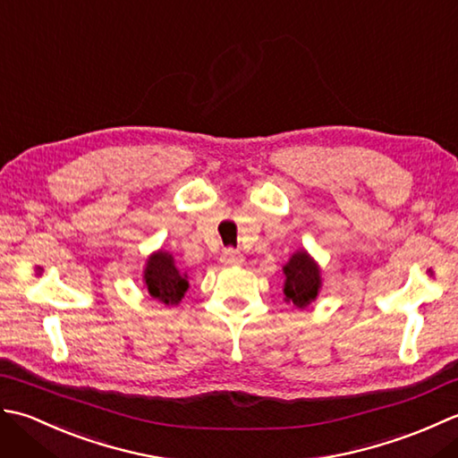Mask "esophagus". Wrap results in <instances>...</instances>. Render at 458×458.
Here are the masks:
<instances>
[{
    "mask_svg": "<svg viewBox=\"0 0 458 458\" xmlns=\"http://www.w3.org/2000/svg\"><path fill=\"white\" fill-rule=\"evenodd\" d=\"M241 260H242V257H241L239 250H235V249H225V250H223V255H221V263L223 265H239Z\"/></svg>",
    "mask_w": 458,
    "mask_h": 458,
    "instance_id": "esophagus-1",
    "label": "esophagus"
}]
</instances>
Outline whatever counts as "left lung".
I'll use <instances>...</instances> for the list:
<instances>
[{
    "label": "left lung",
    "instance_id": "left-lung-1",
    "mask_svg": "<svg viewBox=\"0 0 458 458\" xmlns=\"http://www.w3.org/2000/svg\"><path fill=\"white\" fill-rule=\"evenodd\" d=\"M284 275L286 301H291L298 308L310 304L320 288V270L314 260L304 250H298L284 267Z\"/></svg>",
    "mask_w": 458,
    "mask_h": 458
}]
</instances>
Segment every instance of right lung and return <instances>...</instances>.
<instances>
[{
    "mask_svg": "<svg viewBox=\"0 0 458 458\" xmlns=\"http://www.w3.org/2000/svg\"><path fill=\"white\" fill-rule=\"evenodd\" d=\"M144 278L148 293L164 304L180 302L183 293L188 291V281L175 268L172 255L164 253V250L152 255L150 260H148Z\"/></svg>",
    "mask_w": 458,
    "mask_h": 458,
    "instance_id": "right-lung-1",
    "label": "right lung"
}]
</instances>
